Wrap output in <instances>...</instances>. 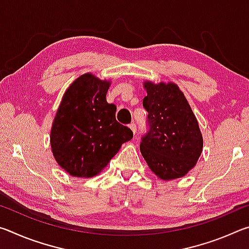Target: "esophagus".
Returning a JSON list of instances; mask_svg holds the SVG:
<instances>
[{
  "instance_id": "1",
  "label": "esophagus",
  "mask_w": 249,
  "mask_h": 249,
  "mask_svg": "<svg viewBox=\"0 0 249 249\" xmlns=\"http://www.w3.org/2000/svg\"><path fill=\"white\" fill-rule=\"evenodd\" d=\"M129 128L132 129V132L135 134L136 133V130H137V128H136V125H135L134 123H132V124H129Z\"/></svg>"
}]
</instances>
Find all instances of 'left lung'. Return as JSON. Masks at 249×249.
<instances>
[{
  "instance_id": "obj_1",
  "label": "left lung",
  "mask_w": 249,
  "mask_h": 249,
  "mask_svg": "<svg viewBox=\"0 0 249 249\" xmlns=\"http://www.w3.org/2000/svg\"><path fill=\"white\" fill-rule=\"evenodd\" d=\"M149 132L141 153L150 170L161 180L184 177L195 168L203 150L199 123L183 92L174 82L144 81Z\"/></svg>"
}]
</instances>
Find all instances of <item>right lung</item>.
Segmentation results:
<instances>
[{
	"instance_id": "right-lung-1",
	"label": "right lung",
	"mask_w": 249,
	"mask_h": 249,
	"mask_svg": "<svg viewBox=\"0 0 249 249\" xmlns=\"http://www.w3.org/2000/svg\"><path fill=\"white\" fill-rule=\"evenodd\" d=\"M111 80L92 73L80 75L66 90L50 130L57 163L70 176L99 175L133 138V132L115 119L116 107L107 101Z\"/></svg>"
}]
</instances>
